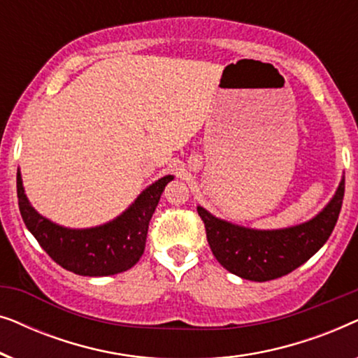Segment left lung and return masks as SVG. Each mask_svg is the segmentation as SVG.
<instances>
[{"label": "left lung", "instance_id": "obj_1", "mask_svg": "<svg viewBox=\"0 0 358 358\" xmlns=\"http://www.w3.org/2000/svg\"><path fill=\"white\" fill-rule=\"evenodd\" d=\"M345 180L329 205L300 227L277 231H256L215 218L202 207L197 212L205 224L213 256L234 275L246 280L267 282L287 275L321 249L331 236L344 200Z\"/></svg>", "mask_w": 358, "mask_h": 358}]
</instances>
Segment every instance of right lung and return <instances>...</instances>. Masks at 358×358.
Returning <instances> with one entry per match:
<instances>
[{
  "mask_svg": "<svg viewBox=\"0 0 358 358\" xmlns=\"http://www.w3.org/2000/svg\"><path fill=\"white\" fill-rule=\"evenodd\" d=\"M171 179L173 176L156 180L124 215L104 227L68 229L48 222L31 207L17 171L19 212L29 231L58 266L78 275H114L129 271L140 261L150 220Z\"/></svg>",
  "mask_w": 358,
  "mask_h": 358,
  "instance_id": "add662e5",
  "label": "right lung"
}]
</instances>
